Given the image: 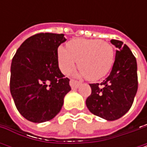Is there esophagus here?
Instances as JSON below:
<instances>
[{
  "label": "esophagus",
  "mask_w": 147,
  "mask_h": 147,
  "mask_svg": "<svg viewBox=\"0 0 147 147\" xmlns=\"http://www.w3.org/2000/svg\"><path fill=\"white\" fill-rule=\"evenodd\" d=\"M80 84L81 83L79 82H76V81H74V80H71L70 81V85H71V88H77Z\"/></svg>",
  "instance_id": "obj_1"
}]
</instances>
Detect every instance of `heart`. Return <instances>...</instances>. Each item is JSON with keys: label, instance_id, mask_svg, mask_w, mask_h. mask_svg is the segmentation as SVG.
<instances>
[{"label": "heart", "instance_id": "heart-1", "mask_svg": "<svg viewBox=\"0 0 147 147\" xmlns=\"http://www.w3.org/2000/svg\"><path fill=\"white\" fill-rule=\"evenodd\" d=\"M57 59L64 74L71 73L78 61V76L97 81L111 71L114 63V50L109 42L100 39L78 38L71 40L67 49L59 47Z\"/></svg>", "mask_w": 147, "mask_h": 147}]
</instances>
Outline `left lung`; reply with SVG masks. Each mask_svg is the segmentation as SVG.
Masks as SVG:
<instances>
[{"mask_svg":"<svg viewBox=\"0 0 147 147\" xmlns=\"http://www.w3.org/2000/svg\"><path fill=\"white\" fill-rule=\"evenodd\" d=\"M111 42L117 47L112 70L101 86L89 84L92 93L86 100L90 112L107 121L117 120L129 111L138 89L135 57L123 42L112 39Z\"/></svg>","mask_w":147,"mask_h":147,"instance_id":"left-lung-1","label":"left lung"}]
</instances>
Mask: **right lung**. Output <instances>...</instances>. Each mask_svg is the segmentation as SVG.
<instances>
[{"mask_svg":"<svg viewBox=\"0 0 147 147\" xmlns=\"http://www.w3.org/2000/svg\"><path fill=\"white\" fill-rule=\"evenodd\" d=\"M65 41L64 34L40 33L26 39L15 53L10 91L18 111L28 121L53 119L71 89L57 59L58 47Z\"/></svg>","mask_w":147,"mask_h":147,"instance_id":"1","label":"right lung"}]
</instances>
